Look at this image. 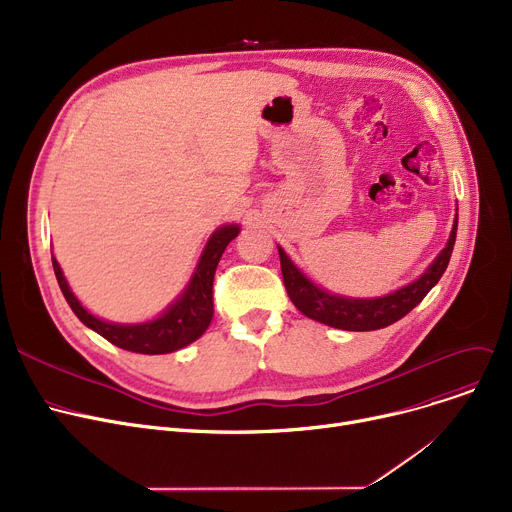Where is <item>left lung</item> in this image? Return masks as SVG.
I'll list each match as a JSON object with an SVG mask.
<instances>
[{
    "instance_id": "8db88e82",
    "label": "left lung",
    "mask_w": 512,
    "mask_h": 512,
    "mask_svg": "<svg viewBox=\"0 0 512 512\" xmlns=\"http://www.w3.org/2000/svg\"><path fill=\"white\" fill-rule=\"evenodd\" d=\"M456 226H459V215H454L446 247L438 253V257L432 263H429L427 270L417 280L390 294H384V297H371V299L344 297V294H334L326 288L317 286L299 270L297 265H294V261L278 245L282 278H284L288 297L292 305L297 307L303 315L319 321V324H326L338 330H348V332H371V330L386 328L394 324V321H398L400 317H405L411 309H415L423 301L425 294L438 284V280L446 272L452 249H454Z\"/></svg>"
}]
</instances>
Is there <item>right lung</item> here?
Returning <instances> with one entry per match:
<instances>
[{
	"instance_id": "right-lung-1",
	"label": "right lung",
	"mask_w": 512,
	"mask_h": 512,
	"mask_svg": "<svg viewBox=\"0 0 512 512\" xmlns=\"http://www.w3.org/2000/svg\"><path fill=\"white\" fill-rule=\"evenodd\" d=\"M238 232V224H224L215 228L205 242V249L197 261L191 280L186 282L182 292L155 319L141 321V324H116V321H105L93 315L76 299L58 259L53 255L51 263L64 299L87 328H91L105 340H110L112 344L124 348V351L141 355H166L195 342L209 328L213 319L211 290L215 267H218L226 247L230 245L232 238L238 236Z\"/></svg>"
}]
</instances>
